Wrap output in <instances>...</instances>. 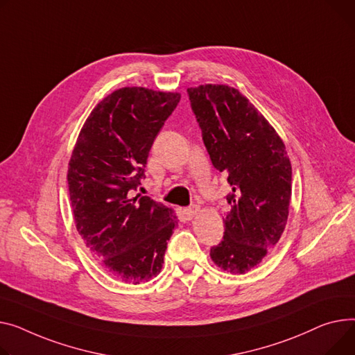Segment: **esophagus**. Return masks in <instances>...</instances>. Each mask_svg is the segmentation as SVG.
Segmentation results:
<instances>
[{
  "label": "esophagus",
  "instance_id": "1",
  "mask_svg": "<svg viewBox=\"0 0 355 355\" xmlns=\"http://www.w3.org/2000/svg\"><path fill=\"white\" fill-rule=\"evenodd\" d=\"M198 209H200L198 205H191V207L184 208V216H185V218H187V220H193V218L197 216Z\"/></svg>",
  "mask_w": 355,
  "mask_h": 355
}]
</instances>
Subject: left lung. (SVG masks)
<instances>
[{"mask_svg":"<svg viewBox=\"0 0 355 355\" xmlns=\"http://www.w3.org/2000/svg\"><path fill=\"white\" fill-rule=\"evenodd\" d=\"M187 94L209 159L232 188L223 241L209 255L220 268L245 274L263 261L286 228L291 162L275 130L239 89L207 84Z\"/></svg>","mask_w":355,"mask_h":355,"instance_id":"left-lung-1","label":"left lung"}]
</instances>
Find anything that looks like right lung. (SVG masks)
I'll list each match as a JSON object with an SVG mask.
<instances>
[{
	"mask_svg": "<svg viewBox=\"0 0 355 355\" xmlns=\"http://www.w3.org/2000/svg\"><path fill=\"white\" fill-rule=\"evenodd\" d=\"M178 92L120 88L97 104L68 167L77 231L101 264L125 282L155 277L177 224L171 208L132 197L146 177L155 137L180 103Z\"/></svg>",
	"mask_w": 355,
	"mask_h": 355,
	"instance_id": "right-lung-1",
	"label": "right lung"
}]
</instances>
